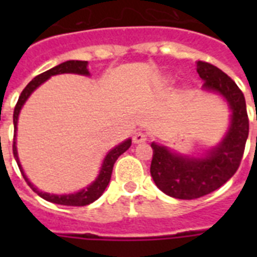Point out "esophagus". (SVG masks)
Returning a JSON list of instances; mask_svg holds the SVG:
<instances>
[{"mask_svg":"<svg viewBox=\"0 0 257 257\" xmlns=\"http://www.w3.org/2000/svg\"><path fill=\"white\" fill-rule=\"evenodd\" d=\"M147 139H148L147 133L141 132V131H139V132H136L135 135H133V143H135V144H141V143H145V141H147Z\"/></svg>","mask_w":257,"mask_h":257,"instance_id":"esophagus-1","label":"esophagus"}]
</instances>
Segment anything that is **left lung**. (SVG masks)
Here are the masks:
<instances>
[{"instance_id": "1", "label": "left lung", "mask_w": 257, "mask_h": 257, "mask_svg": "<svg viewBox=\"0 0 257 257\" xmlns=\"http://www.w3.org/2000/svg\"><path fill=\"white\" fill-rule=\"evenodd\" d=\"M196 70L204 80V89L225 97L232 120L224 140L203 159L179 156L165 147L152 144L153 181L164 193L181 200L199 199L227 183L239 169L249 132L245 98L235 81L209 62L197 61Z\"/></svg>"}]
</instances>
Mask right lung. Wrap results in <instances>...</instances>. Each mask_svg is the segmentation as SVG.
Here are the masks:
<instances>
[{
	"label": "right lung",
	"instance_id": "add662e5",
	"mask_svg": "<svg viewBox=\"0 0 257 257\" xmlns=\"http://www.w3.org/2000/svg\"><path fill=\"white\" fill-rule=\"evenodd\" d=\"M88 61H74V60H70V61L62 62L60 65L54 66L52 69L46 70L44 73L38 74L32 80V81L25 86V89L21 92V96L18 98L17 104H16V108H14L13 113V124H14V139H13V155L14 159L17 161L18 168L21 171L24 179L28 183L32 189H33L36 193H37L40 197H42L46 201H50V203L60 204V205H70V207H84V205H88V204L96 201L98 197H100L102 193H104L105 188L108 187L109 181H110V176H112L113 165L116 163V160L118 157L128 151L131 144H132V140L128 139L124 143H121L120 145H117L116 148H113L110 152L106 155V157L104 159V163H102V167H101L100 175L97 176V179L93 181L89 187H86L85 189L77 192V193H72V195H50V193H45V192L38 191L37 188L34 187L33 184L30 183L29 180L26 179L25 173L22 171L21 164H20V160H18L17 156V148H16V131H17V121H18V114H20V110H21L22 105L28 100V97L32 94L34 89L40 86L44 81H46L50 76H54V74H61V73H77V74H85L88 76Z\"/></svg>",
	"mask_w": 257,
	"mask_h": 257
}]
</instances>
